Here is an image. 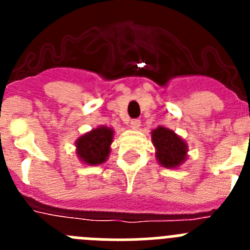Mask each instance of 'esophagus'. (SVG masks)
<instances>
[{
	"label": "esophagus",
	"instance_id": "obj_1",
	"mask_svg": "<svg viewBox=\"0 0 250 250\" xmlns=\"http://www.w3.org/2000/svg\"><path fill=\"white\" fill-rule=\"evenodd\" d=\"M130 127L134 130H138L139 127H140V120H139V119H134V120H131V123H130Z\"/></svg>",
	"mask_w": 250,
	"mask_h": 250
}]
</instances>
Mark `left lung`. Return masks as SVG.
<instances>
[{"label":"left lung","mask_w":250,"mask_h":250,"mask_svg":"<svg viewBox=\"0 0 250 250\" xmlns=\"http://www.w3.org/2000/svg\"><path fill=\"white\" fill-rule=\"evenodd\" d=\"M152 145L159 164L164 167H178L188 159V145L175 131L158 126L151 131Z\"/></svg>","instance_id":"1"}]
</instances>
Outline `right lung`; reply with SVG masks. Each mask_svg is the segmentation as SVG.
Here are the masks:
<instances>
[{
	"instance_id": "1",
	"label": "right lung",
	"mask_w": 250,
	"mask_h": 250,
	"mask_svg": "<svg viewBox=\"0 0 250 250\" xmlns=\"http://www.w3.org/2000/svg\"><path fill=\"white\" fill-rule=\"evenodd\" d=\"M114 139V130L107 126H99L86 132L77 139V158L85 165L104 164L109 158L111 143Z\"/></svg>"
}]
</instances>
